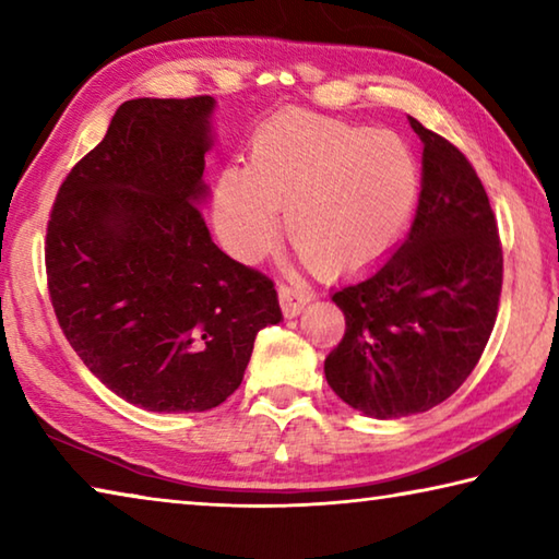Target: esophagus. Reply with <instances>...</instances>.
<instances>
[{"label":"esophagus","mask_w":559,"mask_h":559,"mask_svg":"<svg viewBox=\"0 0 559 559\" xmlns=\"http://www.w3.org/2000/svg\"><path fill=\"white\" fill-rule=\"evenodd\" d=\"M278 300L283 308V316L286 318H296L302 308L313 300V293L300 288V286H288V283H281L278 286Z\"/></svg>","instance_id":"34e87169"}]
</instances>
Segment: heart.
<instances>
[{"instance_id": "1", "label": "heart", "mask_w": 559, "mask_h": 559, "mask_svg": "<svg viewBox=\"0 0 559 559\" xmlns=\"http://www.w3.org/2000/svg\"><path fill=\"white\" fill-rule=\"evenodd\" d=\"M419 189V159L396 132L290 112L253 135L249 167L224 169L214 216L236 257L257 259L276 241L286 210L300 257L343 276L394 249Z\"/></svg>"}]
</instances>
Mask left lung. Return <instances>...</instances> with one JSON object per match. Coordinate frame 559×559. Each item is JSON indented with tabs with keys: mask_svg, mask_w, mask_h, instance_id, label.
<instances>
[{
	"mask_svg": "<svg viewBox=\"0 0 559 559\" xmlns=\"http://www.w3.org/2000/svg\"><path fill=\"white\" fill-rule=\"evenodd\" d=\"M424 143L412 231L380 269L333 293L345 335L325 357L340 400L396 419L459 390L493 333L503 246L476 169L447 138L409 118Z\"/></svg>",
	"mask_w": 559,
	"mask_h": 559,
	"instance_id": "left-lung-1",
	"label": "left lung"
}]
</instances>
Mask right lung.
<instances>
[{
    "label": "right lung",
    "instance_id": "add662e5",
    "mask_svg": "<svg viewBox=\"0 0 559 559\" xmlns=\"http://www.w3.org/2000/svg\"><path fill=\"white\" fill-rule=\"evenodd\" d=\"M212 96L138 98L59 187L44 259L75 355L147 412H206L239 390L281 320L273 281L212 241L202 210Z\"/></svg>",
    "mask_w": 559,
    "mask_h": 559
}]
</instances>
